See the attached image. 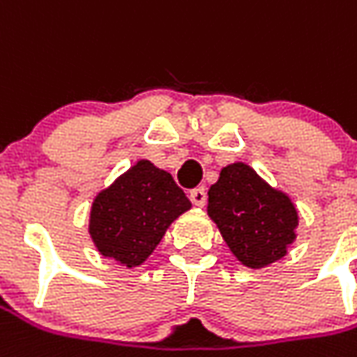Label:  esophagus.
Wrapping results in <instances>:
<instances>
[{"label":"esophagus","mask_w":357,"mask_h":357,"mask_svg":"<svg viewBox=\"0 0 357 357\" xmlns=\"http://www.w3.org/2000/svg\"><path fill=\"white\" fill-rule=\"evenodd\" d=\"M189 199H191V203L195 204V206H203L206 203V191H204V187H197V189H191V193H189Z\"/></svg>","instance_id":"obj_1"}]
</instances>
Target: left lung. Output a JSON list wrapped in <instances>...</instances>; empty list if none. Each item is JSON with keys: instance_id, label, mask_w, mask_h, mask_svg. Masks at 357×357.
<instances>
[{"instance_id": "left-lung-1", "label": "left lung", "mask_w": 357, "mask_h": 357, "mask_svg": "<svg viewBox=\"0 0 357 357\" xmlns=\"http://www.w3.org/2000/svg\"><path fill=\"white\" fill-rule=\"evenodd\" d=\"M206 213L236 259L249 268L282 259L300 222L290 197L268 185L245 162L222 168L218 181L208 189Z\"/></svg>"}]
</instances>
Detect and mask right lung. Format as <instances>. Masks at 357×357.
Masks as SVG:
<instances>
[{"mask_svg": "<svg viewBox=\"0 0 357 357\" xmlns=\"http://www.w3.org/2000/svg\"><path fill=\"white\" fill-rule=\"evenodd\" d=\"M191 201L168 172L139 160L102 189L91 208L89 234L100 255L123 266H139L160 243Z\"/></svg>", "mask_w": 357, "mask_h": 357, "instance_id": "1", "label": "right lung"}]
</instances>
